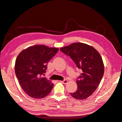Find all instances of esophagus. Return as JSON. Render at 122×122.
I'll list each match as a JSON object with an SVG mask.
<instances>
[{
    "label": "esophagus",
    "instance_id": "1",
    "mask_svg": "<svg viewBox=\"0 0 122 122\" xmlns=\"http://www.w3.org/2000/svg\"><path fill=\"white\" fill-rule=\"evenodd\" d=\"M61 82L63 84H65V85H66V84H67V83H68V80H67V79H65V80L62 81H61Z\"/></svg>",
    "mask_w": 122,
    "mask_h": 122
}]
</instances>
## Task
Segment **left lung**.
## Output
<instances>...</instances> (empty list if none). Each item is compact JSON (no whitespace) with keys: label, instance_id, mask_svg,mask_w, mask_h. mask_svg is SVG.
<instances>
[{"label":"left lung","instance_id":"1","mask_svg":"<svg viewBox=\"0 0 122 122\" xmlns=\"http://www.w3.org/2000/svg\"><path fill=\"white\" fill-rule=\"evenodd\" d=\"M60 51L70 56L82 73L76 79L77 90L71 96L78 100L86 99L99 86L104 75V64L95 48L82 43H75L61 47Z\"/></svg>","mask_w":122,"mask_h":122}]
</instances>
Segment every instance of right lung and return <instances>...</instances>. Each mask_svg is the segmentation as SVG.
Here are the masks:
<instances>
[{
    "instance_id": "add662e5",
    "label": "right lung",
    "mask_w": 122,
    "mask_h": 122,
    "mask_svg": "<svg viewBox=\"0 0 122 122\" xmlns=\"http://www.w3.org/2000/svg\"><path fill=\"white\" fill-rule=\"evenodd\" d=\"M58 48L37 45L23 50L16 59L15 73L24 91L34 99H41L52 91L54 84L43 77L47 63Z\"/></svg>"
}]
</instances>
